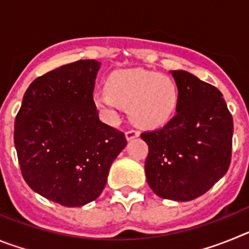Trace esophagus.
<instances>
[{
  "label": "esophagus",
  "mask_w": 249,
  "mask_h": 249,
  "mask_svg": "<svg viewBox=\"0 0 249 249\" xmlns=\"http://www.w3.org/2000/svg\"><path fill=\"white\" fill-rule=\"evenodd\" d=\"M124 136H126L127 141H131L133 140V138L138 137V136H140V132L135 131V129H129V131H127L126 133H124Z\"/></svg>",
  "instance_id": "obj_1"
}]
</instances>
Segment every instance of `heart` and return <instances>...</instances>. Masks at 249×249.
<instances>
[{
    "label": "heart",
    "instance_id": "obj_1",
    "mask_svg": "<svg viewBox=\"0 0 249 249\" xmlns=\"http://www.w3.org/2000/svg\"><path fill=\"white\" fill-rule=\"evenodd\" d=\"M107 91L94 93L93 103L103 117L114 121L121 107H128L133 123L158 127L175 116L179 103V89L172 77L141 68L112 73Z\"/></svg>",
    "mask_w": 249,
    "mask_h": 249
}]
</instances>
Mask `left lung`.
I'll list each match as a JSON object with an SVG mask.
<instances>
[{"instance_id": "8db88e82", "label": "left lung", "mask_w": 249, "mask_h": 249, "mask_svg": "<svg viewBox=\"0 0 249 249\" xmlns=\"http://www.w3.org/2000/svg\"><path fill=\"white\" fill-rule=\"evenodd\" d=\"M179 89L175 117L143 132L144 171L151 190L164 199L187 202L218 182L231 163L233 118L214 86L187 71H171Z\"/></svg>"}]
</instances>
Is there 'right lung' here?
<instances>
[{"instance_id": "obj_1", "label": "right lung", "mask_w": 249, "mask_h": 249, "mask_svg": "<svg viewBox=\"0 0 249 249\" xmlns=\"http://www.w3.org/2000/svg\"><path fill=\"white\" fill-rule=\"evenodd\" d=\"M100 67L94 59H81L36 78L15 121L26 183L61 206L97 198L112 162L127 144L122 132L98 118L93 89Z\"/></svg>"}]
</instances>
